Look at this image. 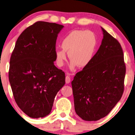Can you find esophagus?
<instances>
[{"mask_svg": "<svg viewBox=\"0 0 135 135\" xmlns=\"http://www.w3.org/2000/svg\"><path fill=\"white\" fill-rule=\"evenodd\" d=\"M70 80H71V78L69 76V74H67V75H66V77H65V82L66 84L69 83L70 82Z\"/></svg>", "mask_w": 135, "mask_h": 135, "instance_id": "obj_1", "label": "esophagus"}]
</instances>
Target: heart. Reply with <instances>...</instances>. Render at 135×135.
Segmentation results:
<instances>
[{"label": "heart", "mask_w": 135, "mask_h": 135, "mask_svg": "<svg viewBox=\"0 0 135 135\" xmlns=\"http://www.w3.org/2000/svg\"><path fill=\"white\" fill-rule=\"evenodd\" d=\"M97 44V37L93 31L72 30L62 39V48L55 49V62L57 66H63L66 58V52H68L71 59V69H74L77 65L79 67H85L89 64L94 56Z\"/></svg>", "instance_id": "obj_1"}]
</instances>
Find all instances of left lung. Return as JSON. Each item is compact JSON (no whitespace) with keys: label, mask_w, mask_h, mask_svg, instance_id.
Listing matches in <instances>:
<instances>
[{"label":"left lung","mask_w":135,"mask_h":135,"mask_svg":"<svg viewBox=\"0 0 135 135\" xmlns=\"http://www.w3.org/2000/svg\"><path fill=\"white\" fill-rule=\"evenodd\" d=\"M101 29L103 39L98 51L71 81L75 112L86 121L107 115L123 93L126 67L122 47Z\"/></svg>","instance_id":"1"}]
</instances>
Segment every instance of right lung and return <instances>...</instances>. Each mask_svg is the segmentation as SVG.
<instances>
[{
  "instance_id": "add662e5",
  "label": "right lung",
  "mask_w": 135,
  "mask_h": 135,
  "mask_svg": "<svg viewBox=\"0 0 135 135\" xmlns=\"http://www.w3.org/2000/svg\"><path fill=\"white\" fill-rule=\"evenodd\" d=\"M62 25L37 21L20 35L10 60L8 78L21 110L31 118L49 115L65 75L54 65L55 44Z\"/></svg>"
}]
</instances>
